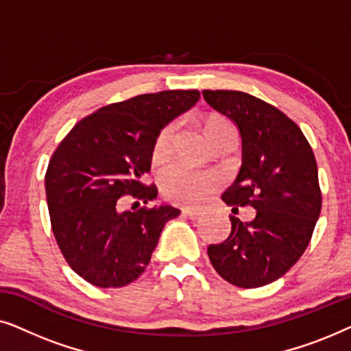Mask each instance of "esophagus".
<instances>
[{"label": "esophagus", "instance_id": "34e87169", "mask_svg": "<svg viewBox=\"0 0 351 351\" xmlns=\"http://www.w3.org/2000/svg\"><path fill=\"white\" fill-rule=\"evenodd\" d=\"M182 215H185V217H189V219H198L201 213H199V210H196V209L185 208V209H182Z\"/></svg>", "mask_w": 351, "mask_h": 351}]
</instances>
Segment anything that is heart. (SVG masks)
<instances>
[{
    "mask_svg": "<svg viewBox=\"0 0 351 351\" xmlns=\"http://www.w3.org/2000/svg\"><path fill=\"white\" fill-rule=\"evenodd\" d=\"M220 123H228L225 119L215 118L208 123V134L210 128ZM177 129V123H167L156 134L152 147L153 160H162L169 155L172 148V141ZM162 193L167 199L179 204H199L208 199L215 190L219 189L222 180L214 172H206L184 165V162H172L161 171L160 176Z\"/></svg>",
    "mask_w": 351,
    "mask_h": 351,
    "instance_id": "heart-1",
    "label": "heart"
}]
</instances>
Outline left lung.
<instances>
[{"instance_id":"8db88e82","label":"left lung","mask_w":351,"mask_h":351,"mask_svg":"<svg viewBox=\"0 0 351 351\" xmlns=\"http://www.w3.org/2000/svg\"><path fill=\"white\" fill-rule=\"evenodd\" d=\"M241 136L243 165L222 195L228 206H252L256 217H232V233L208 256L225 281L261 287L281 278L308 246L321 213L318 166L300 128L281 110L241 90H203ZM237 209V208H233Z\"/></svg>"}]
</instances>
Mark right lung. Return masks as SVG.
I'll use <instances>...</instances> for the list:
<instances>
[{
    "label": "right lung",
    "instance_id": "1",
    "mask_svg": "<svg viewBox=\"0 0 351 351\" xmlns=\"http://www.w3.org/2000/svg\"><path fill=\"white\" fill-rule=\"evenodd\" d=\"M199 100V90H161L99 108L66 134L47 166L45 185L56 241L69 265L90 285L121 287L150 263L169 204L119 210L121 196L147 204L143 185L156 134Z\"/></svg>",
    "mask_w": 351,
    "mask_h": 351
}]
</instances>
